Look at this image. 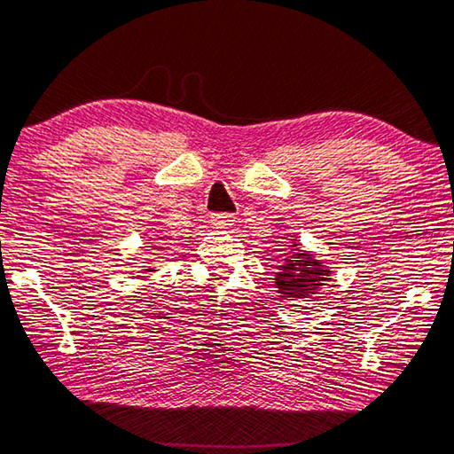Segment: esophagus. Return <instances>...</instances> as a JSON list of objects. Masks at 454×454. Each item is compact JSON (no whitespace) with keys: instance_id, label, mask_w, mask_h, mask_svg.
Wrapping results in <instances>:
<instances>
[{"instance_id":"obj_1","label":"esophagus","mask_w":454,"mask_h":454,"mask_svg":"<svg viewBox=\"0 0 454 454\" xmlns=\"http://www.w3.org/2000/svg\"><path fill=\"white\" fill-rule=\"evenodd\" d=\"M235 217L231 213H213L211 215V225L215 229H229L233 225Z\"/></svg>"}]
</instances>
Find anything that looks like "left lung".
Returning <instances> with one entry per match:
<instances>
[{
    "label": "left lung",
    "instance_id": "1",
    "mask_svg": "<svg viewBox=\"0 0 454 454\" xmlns=\"http://www.w3.org/2000/svg\"><path fill=\"white\" fill-rule=\"evenodd\" d=\"M278 270L276 286L281 297H295V300H303V297L316 294L317 287L330 279V271L325 270L322 262H317L308 251H301L300 247L295 249L294 245L292 255Z\"/></svg>",
    "mask_w": 454,
    "mask_h": 454
}]
</instances>
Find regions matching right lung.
<instances>
[{
    "label": "right lung",
    "instance_id": "obj_1",
    "mask_svg": "<svg viewBox=\"0 0 454 454\" xmlns=\"http://www.w3.org/2000/svg\"><path fill=\"white\" fill-rule=\"evenodd\" d=\"M146 271H154V270H146Z\"/></svg>",
    "mask_w": 454,
    "mask_h": 454
}]
</instances>
